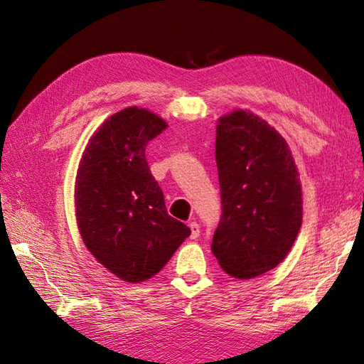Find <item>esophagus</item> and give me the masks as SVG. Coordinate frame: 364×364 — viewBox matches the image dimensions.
I'll return each instance as SVG.
<instances>
[{"mask_svg":"<svg viewBox=\"0 0 364 364\" xmlns=\"http://www.w3.org/2000/svg\"><path fill=\"white\" fill-rule=\"evenodd\" d=\"M191 228V239H197L200 236V225L197 222H189Z\"/></svg>","mask_w":364,"mask_h":364,"instance_id":"esophagus-1","label":"esophagus"}]
</instances>
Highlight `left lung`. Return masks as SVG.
<instances>
[{
    "mask_svg": "<svg viewBox=\"0 0 364 364\" xmlns=\"http://www.w3.org/2000/svg\"><path fill=\"white\" fill-rule=\"evenodd\" d=\"M222 215L211 250L227 274L249 280L277 267L301 225V188L284 139L266 120L237 109L215 134Z\"/></svg>",
    "mask_w": 364,
    "mask_h": 364,
    "instance_id": "obj_1",
    "label": "left lung"
}]
</instances>
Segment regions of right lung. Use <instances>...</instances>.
I'll return each instance as SVG.
<instances>
[{
  "label": "right lung",
  "mask_w": 364,
  "mask_h": 364,
  "mask_svg": "<svg viewBox=\"0 0 364 364\" xmlns=\"http://www.w3.org/2000/svg\"><path fill=\"white\" fill-rule=\"evenodd\" d=\"M166 128L144 107L111 115L92 136L76 175L82 241L100 264L128 283L156 275L191 235L189 227L168 215L145 159V146Z\"/></svg>",
  "instance_id": "obj_1"
}]
</instances>
